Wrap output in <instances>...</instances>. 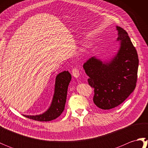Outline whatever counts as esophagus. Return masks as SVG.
<instances>
[{
  "label": "esophagus",
  "instance_id": "esophagus-1",
  "mask_svg": "<svg viewBox=\"0 0 148 148\" xmlns=\"http://www.w3.org/2000/svg\"><path fill=\"white\" fill-rule=\"evenodd\" d=\"M72 75L74 77H76V78L79 77V75H80L79 71L78 70L77 68H74L73 70L72 71Z\"/></svg>",
  "mask_w": 148,
  "mask_h": 148
}]
</instances>
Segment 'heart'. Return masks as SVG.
<instances>
[{
    "instance_id": "b5f03b06",
    "label": "heart",
    "mask_w": 148,
    "mask_h": 148,
    "mask_svg": "<svg viewBox=\"0 0 148 148\" xmlns=\"http://www.w3.org/2000/svg\"><path fill=\"white\" fill-rule=\"evenodd\" d=\"M81 51H82V52L84 51V48H83V49H81Z\"/></svg>"
}]
</instances>
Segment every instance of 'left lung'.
Returning a JSON list of instances; mask_svg holds the SVG:
<instances>
[{"instance_id": "left-lung-1", "label": "left lung", "mask_w": 148, "mask_h": 148, "mask_svg": "<svg viewBox=\"0 0 148 148\" xmlns=\"http://www.w3.org/2000/svg\"><path fill=\"white\" fill-rule=\"evenodd\" d=\"M119 49L109 60L94 56L83 65L88 84L94 88L93 102L102 109H111L123 102L136 86L139 58L127 32L116 26Z\"/></svg>"}]
</instances>
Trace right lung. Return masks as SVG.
I'll list each match as a JSON object with an SVG mask.
<instances>
[{"instance_id": "right-lung-1", "label": "right lung", "mask_w": 148, "mask_h": 148, "mask_svg": "<svg viewBox=\"0 0 148 148\" xmlns=\"http://www.w3.org/2000/svg\"><path fill=\"white\" fill-rule=\"evenodd\" d=\"M71 78V75L68 71L59 73L56 76L54 94L49 108L42 114L37 115L23 114V116L29 119L40 121H51L60 116L65 108L68 86Z\"/></svg>"}]
</instances>
